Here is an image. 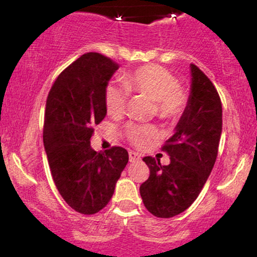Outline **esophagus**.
Segmentation results:
<instances>
[{
	"label": "esophagus",
	"instance_id": "34e87169",
	"mask_svg": "<svg viewBox=\"0 0 257 257\" xmlns=\"http://www.w3.org/2000/svg\"><path fill=\"white\" fill-rule=\"evenodd\" d=\"M128 158H130V162L135 163V162H138L139 159H141V156H139L138 153L131 151V152H128Z\"/></svg>",
	"mask_w": 257,
	"mask_h": 257
}]
</instances>
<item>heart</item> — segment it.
Returning a JSON list of instances; mask_svg holds the SVG:
<instances>
[{
	"label": "heart",
	"instance_id": "obj_1",
	"mask_svg": "<svg viewBox=\"0 0 257 257\" xmlns=\"http://www.w3.org/2000/svg\"><path fill=\"white\" fill-rule=\"evenodd\" d=\"M122 82L124 85L109 82L105 88V107L111 115H120L125 111L128 92L152 99L157 115L165 120L179 118L188 106V93L179 86L178 79L162 66H142L124 75ZM126 136L132 144L144 146L155 139L156 130L151 125L128 124Z\"/></svg>",
	"mask_w": 257,
	"mask_h": 257
}]
</instances>
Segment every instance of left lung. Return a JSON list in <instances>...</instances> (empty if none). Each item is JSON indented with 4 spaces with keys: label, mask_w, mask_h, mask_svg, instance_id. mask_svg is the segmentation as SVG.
<instances>
[{
    "label": "left lung",
    "mask_w": 257,
    "mask_h": 257,
    "mask_svg": "<svg viewBox=\"0 0 257 257\" xmlns=\"http://www.w3.org/2000/svg\"><path fill=\"white\" fill-rule=\"evenodd\" d=\"M191 92L176 131L162 150L170 164L153 157L143 161L150 176L141 185L145 208L156 217L170 218L189 208L202 191L217 158L222 133V102L210 79L191 63Z\"/></svg>",
    "instance_id": "obj_1"
}]
</instances>
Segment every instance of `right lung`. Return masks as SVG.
Segmentation results:
<instances>
[{"mask_svg": "<svg viewBox=\"0 0 257 257\" xmlns=\"http://www.w3.org/2000/svg\"><path fill=\"white\" fill-rule=\"evenodd\" d=\"M119 65L89 52L60 73L48 93L43 145L53 181L75 211L93 215L108 204L128 162L124 148H91L93 126L106 115L105 88Z\"/></svg>", "mask_w": 257, "mask_h": 257, "instance_id": "obj_1", "label": "right lung"}]
</instances>
